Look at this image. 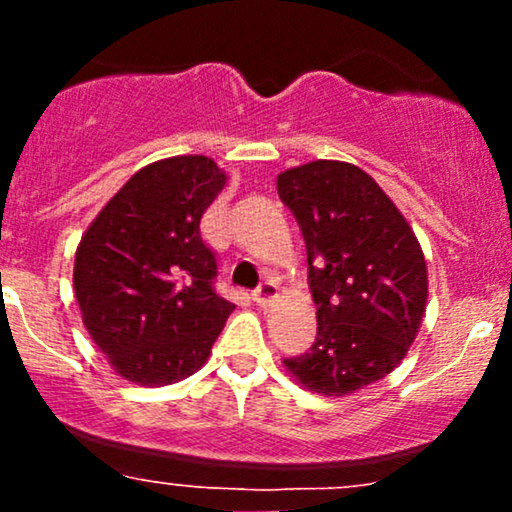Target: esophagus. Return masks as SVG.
Returning <instances> with one entry per match:
<instances>
[{
	"instance_id": "esophagus-1",
	"label": "esophagus",
	"mask_w": 512,
	"mask_h": 512,
	"mask_svg": "<svg viewBox=\"0 0 512 512\" xmlns=\"http://www.w3.org/2000/svg\"><path fill=\"white\" fill-rule=\"evenodd\" d=\"M276 293H279V289H276L274 281H262L260 286H257L255 293H252V298H255L257 305H269L276 298Z\"/></svg>"
}]
</instances>
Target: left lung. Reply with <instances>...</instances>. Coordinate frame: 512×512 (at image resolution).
Listing matches in <instances>:
<instances>
[{
  "label": "left lung",
  "mask_w": 512,
  "mask_h": 512,
  "mask_svg": "<svg viewBox=\"0 0 512 512\" xmlns=\"http://www.w3.org/2000/svg\"><path fill=\"white\" fill-rule=\"evenodd\" d=\"M308 250L317 337L284 358L305 390L344 397L392 373L426 313L428 272L414 231L354 163L313 161L276 178Z\"/></svg>",
  "instance_id": "left-lung-1"
}]
</instances>
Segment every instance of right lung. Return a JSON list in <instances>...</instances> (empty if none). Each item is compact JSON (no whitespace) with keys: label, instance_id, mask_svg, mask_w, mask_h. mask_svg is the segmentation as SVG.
Here are the masks:
<instances>
[{"label":"right lung","instance_id":"1","mask_svg":"<svg viewBox=\"0 0 512 512\" xmlns=\"http://www.w3.org/2000/svg\"><path fill=\"white\" fill-rule=\"evenodd\" d=\"M226 185L207 156H170L129 178L81 236L74 293L120 378L144 387L197 373L236 305L214 291L199 221Z\"/></svg>","mask_w":512,"mask_h":512}]
</instances>
